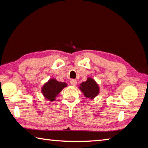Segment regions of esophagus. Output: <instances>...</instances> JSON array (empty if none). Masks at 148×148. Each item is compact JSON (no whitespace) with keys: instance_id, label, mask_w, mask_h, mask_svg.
<instances>
[{"instance_id":"1","label":"esophagus","mask_w":148,"mask_h":148,"mask_svg":"<svg viewBox=\"0 0 148 148\" xmlns=\"http://www.w3.org/2000/svg\"><path fill=\"white\" fill-rule=\"evenodd\" d=\"M70 83H71V84L72 85V86H75V85L77 84V81H76V80H75V79H71V81H70Z\"/></svg>"}]
</instances>
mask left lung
<instances>
[{
	"mask_svg": "<svg viewBox=\"0 0 148 148\" xmlns=\"http://www.w3.org/2000/svg\"><path fill=\"white\" fill-rule=\"evenodd\" d=\"M79 89L83 93L84 96L93 99L99 94V86L94 79L88 77L86 81L80 84Z\"/></svg>",
	"mask_w": 148,
	"mask_h": 148,
	"instance_id": "8db88e82",
	"label": "left lung"
}]
</instances>
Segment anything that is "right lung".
Returning a JSON list of instances; mask_svg holds the SVG:
<instances>
[{
    "mask_svg": "<svg viewBox=\"0 0 148 148\" xmlns=\"http://www.w3.org/2000/svg\"><path fill=\"white\" fill-rule=\"evenodd\" d=\"M67 86V84L66 82L57 81L55 79H51L43 84L41 88V93L45 99L49 101H53L59 93Z\"/></svg>",
    "mask_w": 148,
    "mask_h": 148,
    "instance_id": "right-lung-1",
    "label": "right lung"
}]
</instances>
